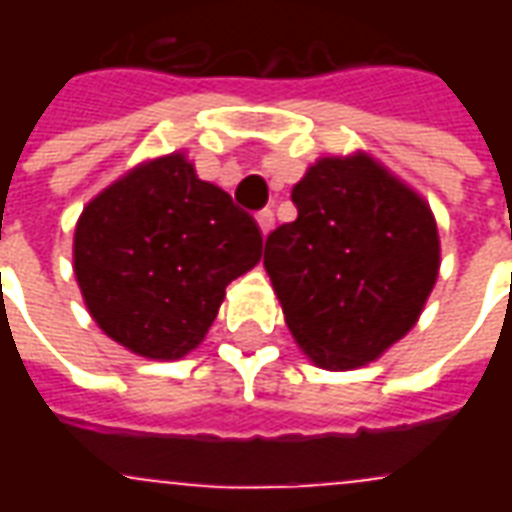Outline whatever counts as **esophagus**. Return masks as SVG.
Masks as SVG:
<instances>
[{
    "instance_id": "34e87169",
    "label": "esophagus",
    "mask_w": 512,
    "mask_h": 512,
    "mask_svg": "<svg viewBox=\"0 0 512 512\" xmlns=\"http://www.w3.org/2000/svg\"><path fill=\"white\" fill-rule=\"evenodd\" d=\"M257 227H260V233H263V238H266L271 230H274V211H260L257 213Z\"/></svg>"
}]
</instances>
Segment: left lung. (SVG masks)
I'll return each instance as SVG.
<instances>
[{"label":"left lung","instance_id":"left-lung-1","mask_svg":"<svg viewBox=\"0 0 512 512\" xmlns=\"http://www.w3.org/2000/svg\"><path fill=\"white\" fill-rule=\"evenodd\" d=\"M290 197L299 216L268 235L263 266L293 340L326 370L376 362L439 277L430 205L367 153L315 161Z\"/></svg>","mask_w":512,"mask_h":512}]
</instances>
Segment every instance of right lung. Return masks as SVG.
<instances>
[{"label": "right lung", "mask_w": 512, "mask_h": 512, "mask_svg": "<svg viewBox=\"0 0 512 512\" xmlns=\"http://www.w3.org/2000/svg\"><path fill=\"white\" fill-rule=\"evenodd\" d=\"M263 235L183 153L150 158L84 205L73 271L93 321L147 359H180L208 334L224 288L257 266Z\"/></svg>", "instance_id": "1"}]
</instances>
